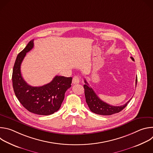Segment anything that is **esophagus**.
I'll return each mask as SVG.
<instances>
[{
  "label": "esophagus",
  "mask_w": 153,
  "mask_h": 153,
  "mask_svg": "<svg viewBox=\"0 0 153 153\" xmlns=\"http://www.w3.org/2000/svg\"><path fill=\"white\" fill-rule=\"evenodd\" d=\"M80 82V78L79 76H75L73 78V80H72V82L73 84H77V83H79Z\"/></svg>",
  "instance_id": "1"
}]
</instances>
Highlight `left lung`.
<instances>
[{
  "instance_id": "obj_1",
  "label": "left lung",
  "mask_w": 153,
  "mask_h": 153,
  "mask_svg": "<svg viewBox=\"0 0 153 153\" xmlns=\"http://www.w3.org/2000/svg\"><path fill=\"white\" fill-rule=\"evenodd\" d=\"M133 60H134L133 57H131ZM137 77L136 79V85H137ZM85 84L83 85L85 90V96L86 99V102L88 104L90 110L94 113L99 115L109 116L115 113H119L126 106L128 103L129 102L131 99L125 104L121 106H112L102 101L97 94L95 93L94 90L90 87L88 83L85 80Z\"/></svg>"
}]
</instances>
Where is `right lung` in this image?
I'll list each match as a JSON object with an SVG mask.
<instances>
[{
	"instance_id": "right-lung-1",
	"label": "right lung",
	"mask_w": 153,
	"mask_h": 153,
	"mask_svg": "<svg viewBox=\"0 0 153 153\" xmlns=\"http://www.w3.org/2000/svg\"><path fill=\"white\" fill-rule=\"evenodd\" d=\"M33 47L34 40H32L17 55L13 70V86L16 96L28 111L48 116L59 110L65 92L71 87L72 77L56 76L51 82L43 86L29 85L22 76L20 65L27 53Z\"/></svg>"
}]
</instances>
